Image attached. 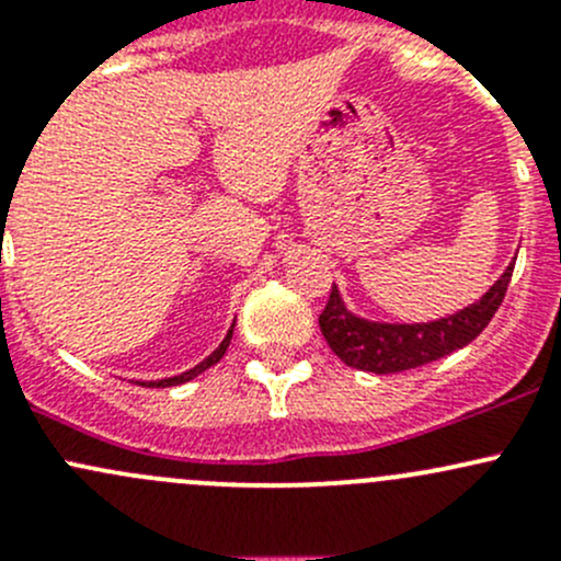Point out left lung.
I'll list each match as a JSON object with an SVG mask.
<instances>
[{
	"instance_id": "1",
	"label": "left lung",
	"mask_w": 561,
	"mask_h": 561,
	"mask_svg": "<svg viewBox=\"0 0 561 561\" xmlns=\"http://www.w3.org/2000/svg\"><path fill=\"white\" fill-rule=\"evenodd\" d=\"M511 276L513 263L478 304L461 309L454 317L421 322V325H386V322L360 320L344 309L336 287H331V296L320 314V331L328 347L353 369L371 371V375L417 369L467 347L474 336H480L505 301Z\"/></svg>"
}]
</instances>
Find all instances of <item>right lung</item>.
I'll list each match as a JSON object with an SVG mask.
<instances>
[{"instance_id": "1", "label": "right lung", "mask_w": 561, "mask_h": 561, "mask_svg": "<svg viewBox=\"0 0 561 561\" xmlns=\"http://www.w3.org/2000/svg\"><path fill=\"white\" fill-rule=\"evenodd\" d=\"M230 339H233V328H230V331H228V336H225V339H222V344H219V347H217V350H214V353H211V355H208V358H206V360H203V364H197V366H195V369L184 371V375H179V377H168V380H157V382H149V386H151V388H154V386H157V388H171V386H181V382L192 380V377H197V375H201V371L211 369V366H214V364H217V360H219V358H222V355H225V350H228Z\"/></svg>"}]
</instances>
